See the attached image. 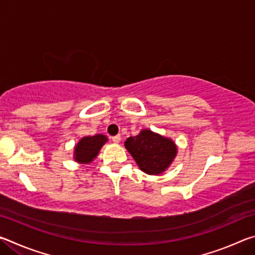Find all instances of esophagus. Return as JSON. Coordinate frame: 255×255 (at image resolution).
Here are the masks:
<instances>
[{
  "label": "esophagus",
  "instance_id": "34e87169",
  "mask_svg": "<svg viewBox=\"0 0 255 255\" xmlns=\"http://www.w3.org/2000/svg\"><path fill=\"white\" fill-rule=\"evenodd\" d=\"M111 139H112V141H114V143L118 144L119 141L122 140V137H120V135H117V136H114V137H111Z\"/></svg>",
  "mask_w": 255,
  "mask_h": 255
}]
</instances>
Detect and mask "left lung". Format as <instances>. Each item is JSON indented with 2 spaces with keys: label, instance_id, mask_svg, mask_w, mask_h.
I'll return each mask as SVG.
<instances>
[{
  "label": "left lung",
  "instance_id": "left-lung-1",
  "mask_svg": "<svg viewBox=\"0 0 255 255\" xmlns=\"http://www.w3.org/2000/svg\"><path fill=\"white\" fill-rule=\"evenodd\" d=\"M125 146L139 169L148 174L162 173L176 155V146L173 141L147 129L141 130L135 137L127 138Z\"/></svg>",
  "mask_w": 255,
  "mask_h": 255
}]
</instances>
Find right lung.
Returning <instances> with one entry per match:
<instances>
[{"label": "right lung", "mask_w": 255, "mask_h": 255, "mask_svg": "<svg viewBox=\"0 0 255 255\" xmlns=\"http://www.w3.org/2000/svg\"><path fill=\"white\" fill-rule=\"evenodd\" d=\"M107 141V137L103 135H96L83 137L75 146V156L77 162L90 163L97 156L102 145Z\"/></svg>", "instance_id": "add662e5"}]
</instances>
